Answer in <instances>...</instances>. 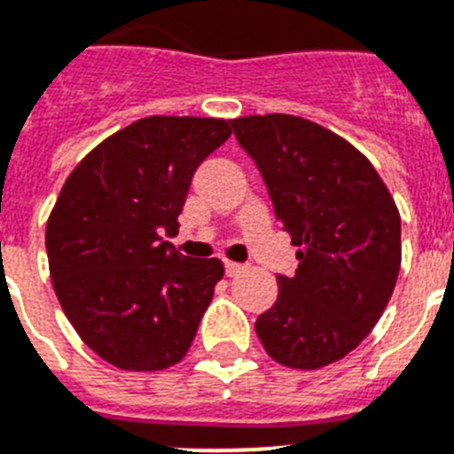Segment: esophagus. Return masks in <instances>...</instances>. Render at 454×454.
Listing matches in <instances>:
<instances>
[{
  "mask_svg": "<svg viewBox=\"0 0 454 454\" xmlns=\"http://www.w3.org/2000/svg\"><path fill=\"white\" fill-rule=\"evenodd\" d=\"M223 265H226V274H228V277H235V274H239V272H242V270H245V265H242V262L226 261V262H223Z\"/></svg>",
  "mask_w": 454,
  "mask_h": 454,
  "instance_id": "esophagus-1",
  "label": "esophagus"
}]
</instances>
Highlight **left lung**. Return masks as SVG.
<instances>
[{"instance_id": "obj_1", "label": "left lung", "mask_w": 454, "mask_h": 454, "mask_svg": "<svg viewBox=\"0 0 454 454\" xmlns=\"http://www.w3.org/2000/svg\"><path fill=\"white\" fill-rule=\"evenodd\" d=\"M256 161L274 215L298 247V270L256 334L274 363L321 369L379 323L402 265V219L386 182L348 140L295 115L231 120Z\"/></svg>"}]
</instances>
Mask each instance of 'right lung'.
Wrapping results in <instances>:
<instances>
[{
	"label": "right lung",
	"instance_id": "right-lung-1",
	"mask_svg": "<svg viewBox=\"0 0 454 454\" xmlns=\"http://www.w3.org/2000/svg\"><path fill=\"white\" fill-rule=\"evenodd\" d=\"M216 117L152 115L98 143L64 182L45 226L52 288L80 339L124 372L177 364L223 277L175 233L189 184L231 136Z\"/></svg>",
	"mask_w": 454,
	"mask_h": 454
}]
</instances>
